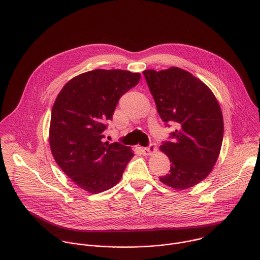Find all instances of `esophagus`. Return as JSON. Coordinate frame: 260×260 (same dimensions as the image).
<instances>
[{
	"instance_id": "34e87169",
	"label": "esophagus",
	"mask_w": 260,
	"mask_h": 260,
	"mask_svg": "<svg viewBox=\"0 0 260 260\" xmlns=\"http://www.w3.org/2000/svg\"><path fill=\"white\" fill-rule=\"evenodd\" d=\"M142 151H143V154H144L145 156L153 155V154L156 152V146H155V144H151L149 147L143 148Z\"/></svg>"
}]
</instances>
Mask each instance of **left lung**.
I'll return each mask as SVG.
<instances>
[{"mask_svg": "<svg viewBox=\"0 0 260 260\" xmlns=\"http://www.w3.org/2000/svg\"><path fill=\"white\" fill-rule=\"evenodd\" d=\"M164 122L177 129L172 142L160 146L170 160V171L159 177L174 189H187L212 172L221 152L224 120L212 90L189 72L177 67L143 72Z\"/></svg>", "mask_w": 260, "mask_h": 260, "instance_id": "left-lung-1", "label": "left lung"}]
</instances>
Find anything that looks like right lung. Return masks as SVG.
<instances>
[{"mask_svg": "<svg viewBox=\"0 0 260 260\" xmlns=\"http://www.w3.org/2000/svg\"><path fill=\"white\" fill-rule=\"evenodd\" d=\"M140 73L97 69L71 79L51 110L48 142L59 168L80 188L100 193L116 185L134 157L129 147L102 142L105 122Z\"/></svg>", "mask_w": 260, "mask_h": 260, "instance_id": "obj_1", "label": "right lung"}]
</instances>
